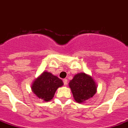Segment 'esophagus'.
Here are the masks:
<instances>
[{"label":"esophagus","mask_w":128,"mask_h":128,"mask_svg":"<svg viewBox=\"0 0 128 128\" xmlns=\"http://www.w3.org/2000/svg\"><path fill=\"white\" fill-rule=\"evenodd\" d=\"M63 82H64V86H66V85H67V84H68L67 79H64V80H63Z\"/></svg>","instance_id":"34e87169"}]
</instances>
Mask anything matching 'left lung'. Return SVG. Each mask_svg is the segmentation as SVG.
<instances>
[{
  "instance_id": "left-lung-1",
  "label": "left lung",
  "mask_w": 128,
  "mask_h": 128,
  "mask_svg": "<svg viewBox=\"0 0 128 128\" xmlns=\"http://www.w3.org/2000/svg\"><path fill=\"white\" fill-rule=\"evenodd\" d=\"M69 87L75 100L82 103L93 97L96 92V85L93 78L85 73L74 76L69 83Z\"/></svg>"
}]
</instances>
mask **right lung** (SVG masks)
I'll return each instance as SVG.
<instances>
[{
  "instance_id": "add662e5",
  "label": "right lung",
  "mask_w": 128,
  "mask_h": 128,
  "mask_svg": "<svg viewBox=\"0 0 128 128\" xmlns=\"http://www.w3.org/2000/svg\"><path fill=\"white\" fill-rule=\"evenodd\" d=\"M63 82L56 76L44 72L35 79L32 86L33 93L43 101H50L53 98L57 89L63 86Z\"/></svg>"
}]
</instances>
